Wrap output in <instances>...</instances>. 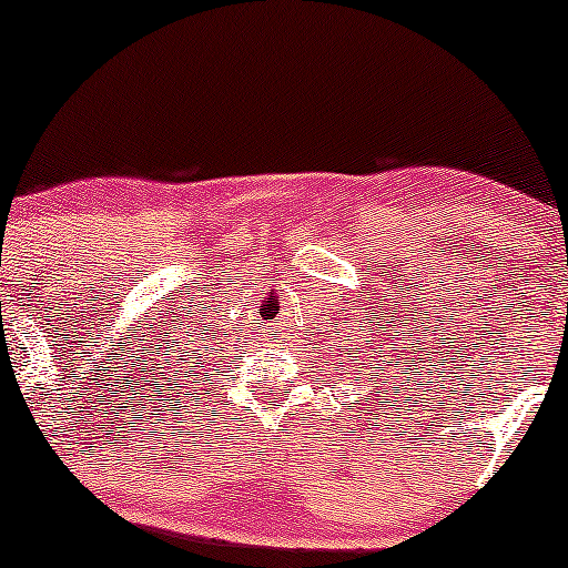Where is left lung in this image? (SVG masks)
<instances>
[{"instance_id":"1","label":"left lung","mask_w":568,"mask_h":568,"mask_svg":"<svg viewBox=\"0 0 568 568\" xmlns=\"http://www.w3.org/2000/svg\"><path fill=\"white\" fill-rule=\"evenodd\" d=\"M406 352H412V363H415V357H417V354H415V346H412V343H409V348H406ZM385 357H387V354H385ZM382 363H387V359H382ZM404 363H409V357H404ZM393 368H395V371H387V374H385V379L374 382L376 393L382 390V395H385L387 390H390V387H404L406 382H409V376H404L406 382H398V379H395L393 374H398V365H393ZM406 371H412V365H406ZM412 374H417V368L412 371ZM357 379H359V376H357ZM385 400H390V398H385Z\"/></svg>"}]
</instances>
